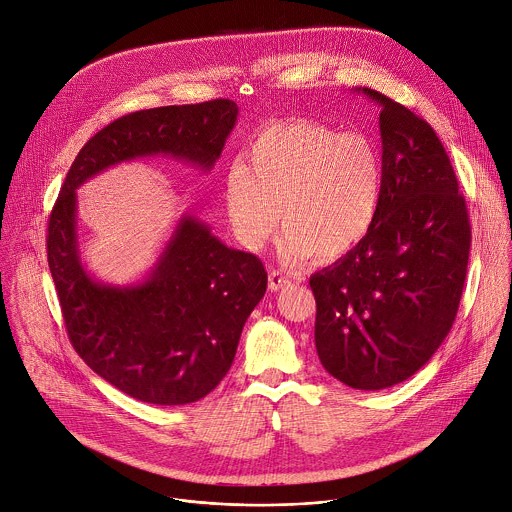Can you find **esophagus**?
Here are the masks:
<instances>
[{
    "mask_svg": "<svg viewBox=\"0 0 512 512\" xmlns=\"http://www.w3.org/2000/svg\"><path fill=\"white\" fill-rule=\"evenodd\" d=\"M287 285H291V279L287 275H283L281 271H275V269L269 273V289L271 291H279Z\"/></svg>",
    "mask_w": 512,
    "mask_h": 512,
    "instance_id": "1",
    "label": "esophagus"
}]
</instances>
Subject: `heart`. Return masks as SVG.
Masks as SVG:
<instances>
[{
    "label": "heart",
    "instance_id": "1",
    "mask_svg": "<svg viewBox=\"0 0 512 512\" xmlns=\"http://www.w3.org/2000/svg\"><path fill=\"white\" fill-rule=\"evenodd\" d=\"M386 192L380 148L364 134L314 120L259 130L223 180L229 223L247 249H261L279 223L283 253L334 261L376 225Z\"/></svg>",
    "mask_w": 512,
    "mask_h": 512
}]
</instances>
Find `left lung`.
Wrapping results in <instances>:
<instances>
[{"label": "left lung", "instance_id": "obj_1", "mask_svg": "<svg viewBox=\"0 0 512 512\" xmlns=\"http://www.w3.org/2000/svg\"><path fill=\"white\" fill-rule=\"evenodd\" d=\"M382 106L386 192L368 237L310 277L314 344L324 370L356 390L413 376L449 334L461 301L471 223L435 130L404 104Z\"/></svg>", "mask_w": 512, "mask_h": 512}]
</instances>
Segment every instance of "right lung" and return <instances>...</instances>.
<instances>
[{
    "label": "right lung",
    "instance_id": "add662e5",
    "mask_svg": "<svg viewBox=\"0 0 512 512\" xmlns=\"http://www.w3.org/2000/svg\"><path fill=\"white\" fill-rule=\"evenodd\" d=\"M237 112L233 101L215 99L116 118L81 148L49 215L47 261L73 348L108 384L146 404H192L223 380L243 324L267 291V271L259 257L223 245L184 215L144 283H97L79 257L75 190L142 156L209 170Z\"/></svg>",
    "mask_w": 512,
    "mask_h": 512
}]
</instances>
